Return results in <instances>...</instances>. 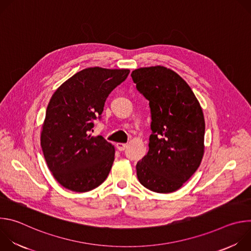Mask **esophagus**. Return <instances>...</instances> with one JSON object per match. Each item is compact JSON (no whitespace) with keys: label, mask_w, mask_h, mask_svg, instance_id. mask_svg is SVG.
Segmentation results:
<instances>
[{"label":"esophagus","mask_w":251,"mask_h":251,"mask_svg":"<svg viewBox=\"0 0 251 251\" xmlns=\"http://www.w3.org/2000/svg\"><path fill=\"white\" fill-rule=\"evenodd\" d=\"M127 144H125V143H117L116 144V147L119 151H124L126 148H127Z\"/></svg>","instance_id":"obj_1"}]
</instances>
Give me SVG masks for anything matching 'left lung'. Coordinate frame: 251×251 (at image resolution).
I'll return each mask as SVG.
<instances>
[{"label": "left lung", "instance_id": "1", "mask_svg": "<svg viewBox=\"0 0 251 251\" xmlns=\"http://www.w3.org/2000/svg\"><path fill=\"white\" fill-rule=\"evenodd\" d=\"M149 100V151L136 165L139 182L160 194L180 189L195 174L204 153V118L189 84L175 71L157 65L131 74Z\"/></svg>", "mask_w": 251, "mask_h": 251}]
</instances>
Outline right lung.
<instances>
[{
	"label": "right lung",
	"mask_w": 251,
	"mask_h": 251,
	"mask_svg": "<svg viewBox=\"0 0 251 251\" xmlns=\"http://www.w3.org/2000/svg\"><path fill=\"white\" fill-rule=\"evenodd\" d=\"M129 73V69L88 67L68 78L51 96L41 146L50 171L65 189L88 192L109 175L114 146L89 132L93 120L102 114L106 98Z\"/></svg>",
	"instance_id": "right-lung-1"
}]
</instances>
